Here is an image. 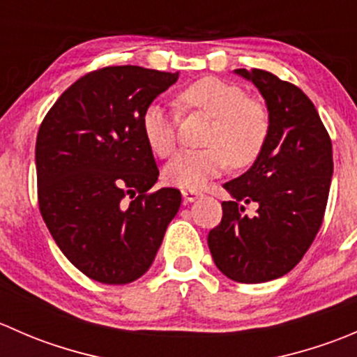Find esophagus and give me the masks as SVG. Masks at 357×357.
<instances>
[{"label":"esophagus","instance_id":"esophagus-1","mask_svg":"<svg viewBox=\"0 0 357 357\" xmlns=\"http://www.w3.org/2000/svg\"><path fill=\"white\" fill-rule=\"evenodd\" d=\"M181 195H183V200L186 202V204H190V202H195L199 197L202 195L200 192H197V190H181Z\"/></svg>","mask_w":357,"mask_h":357}]
</instances>
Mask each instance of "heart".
<instances>
[{"instance_id":"heart-1","label":"heart","mask_w":357,"mask_h":357,"mask_svg":"<svg viewBox=\"0 0 357 357\" xmlns=\"http://www.w3.org/2000/svg\"><path fill=\"white\" fill-rule=\"evenodd\" d=\"M183 112H200L212 117L204 150L181 152L164 167V181L186 190H199L221 174L231 162L236 167L252 164L268 143L271 117L268 107L248 98L238 84L218 77H204L183 88L178 95ZM178 112L152 103L143 112L142 126L146 143L158 157L176 149Z\"/></svg>"}]
</instances>
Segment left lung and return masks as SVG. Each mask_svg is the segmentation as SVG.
<instances>
[{"instance_id":"obj_1","label":"left lung","mask_w":357,"mask_h":357,"mask_svg":"<svg viewBox=\"0 0 357 357\" xmlns=\"http://www.w3.org/2000/svg\"><path fill=\"white\" fill-rule=\"evenodd\" d=\"M252 81L271 117L261 155L225 183L231 200L207 236L222 275L238 283H264L298 264L321 228L333 174L332 139L302 89L261 68H236ZM258 204L248 218L245 205Z\"/></svg>"}]
</instances>
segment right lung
<instances>
[{
	"label": "right lung",
	"mask_w": 357,
	"mask_h": 357,
	"mask_svg": "<svg viewBox=\"0 0 357 357\" xmlns=\"http://www.w3.org/2000/svg\"><path fill=\"white\" fill-rule=\"evenodd\" d=\"M178 72L115 66L82 75L43 119L36 139L38 200L63 255L88 278L126 285L145 275L181 205L150 192L158 169L143 112Z\"/></svg>",
	"instance_id": "right-lung-1"
}]
</instances>
